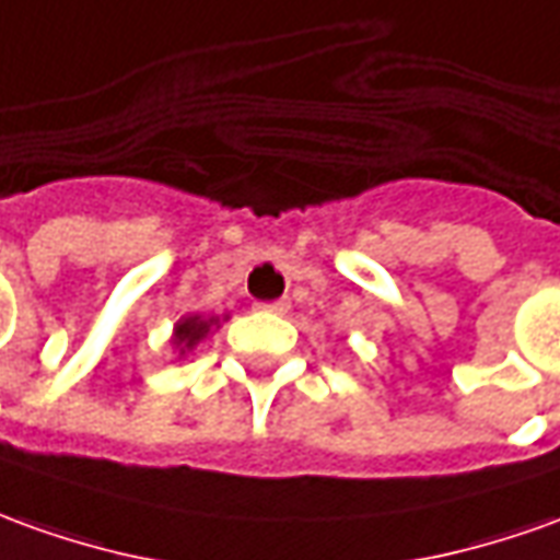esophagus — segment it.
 Returning <instances> with one entry per match:
<instances>
[{
  "instance_id": "obj_1",
  "label": "esophagus",
  "mask_w": 560,
  "mask_h": 560,
  "mask_svg": "<svg viewBox=\"0 0 560 560\" xmlns=\"http://www.w3.org/2000/svg\"><path fill=\"white\" fill-rule=\"evenodd\" d=\"M257 308L272 312V315H284L288 312V300H272V303H257Z\"/></svg>"
}]
</instances>
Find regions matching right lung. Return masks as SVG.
<instances>
[{
	"instance_id": "obj_1",
	"label": "right lung",
	"mask_w": 560,
	"mask_h": 560,
	"mask_svg": "<svg viewBox=\"0 0 560 560\" xmlns=\"http://www.w3.org/2000/svg\"><path fill=\"white\" fill-rule=\"evenodd\" d=\"M214 320H202V318H185L178 327H175V346H182V354H185L187 348H194L202 339V336L209 334V327H212Z\"/></svg>"
}]
</instances>
